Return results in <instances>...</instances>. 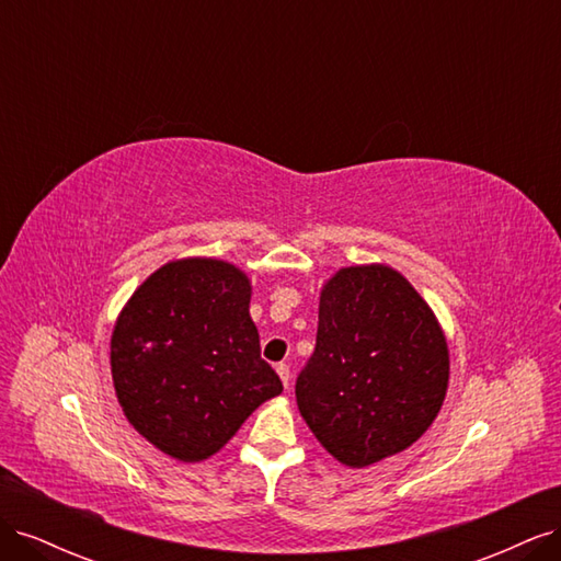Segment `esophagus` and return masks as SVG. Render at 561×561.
<instances>
[{
    "mask_svg": "<svg viewBox=\"0 0 561 561\" xmlns=\"http://www.w3.org/2000/svg\"><path fill=\"white\" fill-rule=\"evenodd\" d=\"M276 371H278V377H280V381H283V386H285V388L290 386V367L280 363V365L276 367Z\"/></svg>",
    "mask_w": 561,
    "mask_h": 561,
    "instance_id": "34e87169",
    "label": "esophagus"
}]
</instances>
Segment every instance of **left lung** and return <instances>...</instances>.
<instances>
[{
  "mask_svg": "<svg viewBox=\"0 0 561 561\" xmlns=\"http://www.w3.org/2000/svg\"><path fill=\"white\" fill-rule=\"evenodd\" d=\"M449 386L443 325L388 264L342 266L322 283L316 351L297 407L339 463L365 468L431 428Z\"/></svg>",
  "mask_w": 561,
  "mask_h": 561,
  "instance_id": "8db88e82",
  "label": "left lung"
}]
</instances>
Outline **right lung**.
Here are the masks:
<instances>
[{"mask_svg": "<svg viewBox=\"0 0 561 561\" xmlns=\"http://www.w3.org/2000/svg\"><path fill=\"white\" fill-rule=\"evenodd\" d=\"M250 297L243 268L182 257L149 274L116 316V400L130 426L175 461H206L262 402L283 393L260 355Z\"/></svg>", "mask_w": 561, "mask_h": 561, "instance_id": "obj_1", "label": "right lung"}]
</instances>
